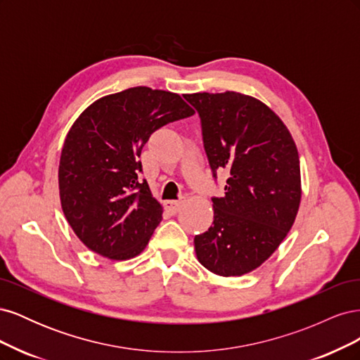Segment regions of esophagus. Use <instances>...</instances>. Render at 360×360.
I'll use <instances>...</instances> for the list:
<instances>
[{"mask_svg": "<svg viewBox=\"0 0 360 360\" xmlns=\"http://www.w3.org/2000/svg\"><path fill=\"white\" fill-rule=\"evenodd\" d=\"M184 198H180V200H171V201H165V207L167 209L169 210V212H172V213H177L179 210H180V207L184 204Z\"/></svg>", "mask_w": 360, "mask_h": 360, "instance_id": "obj_1", "label": "esophagus"}]
</instances>
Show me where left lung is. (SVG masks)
<instances>
[{"mask_svg":"<svg viewBox=\"0 0 360 360\" xmlns=\"http://www.w3.org/2000/svg\"><path fill=\"white\" fill-rule=\"evenodd\" d=\"M201 120L207 160L228 171L224 197H213V224L195 236L198 261L221 276L257 269L284 240L299 210L300 162L281 118L240 93L184 96Z\"/></svg>","mask_w":360,"mask_h":360,"instance_id":"1","label":"left lung"}]
</instances>
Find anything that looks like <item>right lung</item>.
Returning a JSON list of instances; mask_svg holds the SVG:
<instances>
[{
	"instance_id": "obj_1",
	"label": "right lung",
	"mask_w": 360,
	"mask_h": 360,
	"mask_svg": "<svg viewBox=\"0 0 360 360\" xmlns=\"http://www.w3.org/2000/svg\"><path fill=\"white\" fill-rule=\"evenodd\" d=\"M191 115L179 94L134 86L78 117L64 141L58 184L64 216L86 248L111 259L143 252L162 207L139 179L141 150L158 129Z\"/></svg>"
}]
</instances>
